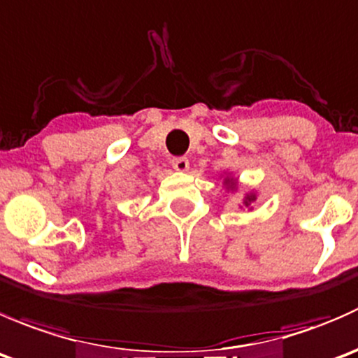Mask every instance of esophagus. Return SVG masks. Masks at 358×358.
I'll list each match as a JSON object with an SVG mask.
<instances>
[{"instance_id": "34e87169", "label": "esophagus", "mask_w": 358, "mask_h": 358, "mask_svg": "<svg viewBox=\"0 0 358 358\" xmlns=\"http://www.w3.org/2000/svg\"><path fill=\"white\" fill-rule=\"evenodd\" d=\"M171 164H173V168L176 169V171H187V169H189V159H187L185 156L173 157Z\"/></svg>"}]
</instances>
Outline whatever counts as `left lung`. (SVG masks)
Returning <instances> with one entry per match:
<instances>
[{
	"label": "left lung",
	"mask_w": 358,
	"mask_h": 358,
	"mask_svg": "<svg viewBox=\"0 0 358 358\" xmlns=\"http://www.w3.org/2000/svg\"><path fill=\"white\" fill-rule=\"evenodd\" d=\"M232 185H234V183H232ZM251 201H255V196H248V197H246V206H248Z\"/></svg>",
	"instance_id": "left-lung-1"
}]
</instances>
